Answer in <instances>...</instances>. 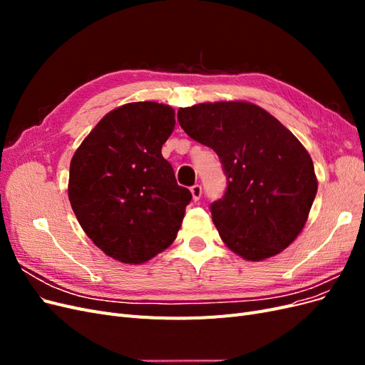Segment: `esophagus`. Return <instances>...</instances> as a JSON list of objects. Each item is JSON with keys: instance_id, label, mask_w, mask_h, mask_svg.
Returning <instances> with one entry per match:
<instances>
[{"instance_id": "esophagus-1", "label": "esophagus", "mask_w": 365, "mask_h": 365, "mask_svg": "<svg viewBox=\"0 0 365 365\" xmlns=\"http://www.w3.org/2000/svg\"><path fill=\"white\" fill-rule=\"evenodd\" d=\"M190 192H192V196H193V201H200V197L202 195V187L200 184H195V185H192Z\"/></svg>"}]
</instances>
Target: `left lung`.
Returning a JSON list of instances; mask_svg holds the SVG:
<instances>
[{
	"mask_svg": "<svg viewBox=\"0 0 365 365\" xmlns=\"http://www.w3.org/2000/svg\"><path fill=\"white\" fill-rule=\"evenodd\" d=\"M178 121L222 164L227 190L210 212L225 245L252 262L289 247L318 187L312 158L292 132L247 102L180 108Z\"/></svg>",
	"mask_w": 365,
	"mask_h": 365,
	"instance_id": "obj_1",
	"label": "left lung"
}]
</instances>
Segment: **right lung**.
Returning a JSON list of instances; mask_svg holds the SVG:
<instances>
[{"label": "right lung", "mask_w": 365, "mask_h": 365, "mask_svg": "<svg viewBox=\"0 0 365 365\" xmlns=\"http://www.w3.org/2000/svg\"><path fill=\"white\" fill-rule=\"evenodd\" d=\"M175 111L137 102L106 114L70 164L68 197L81 227L109 257L143 263L168 248L192 193L178 185L161 148Z\"/></svg>", "instance_id": "add662e5"}]
</instances>
